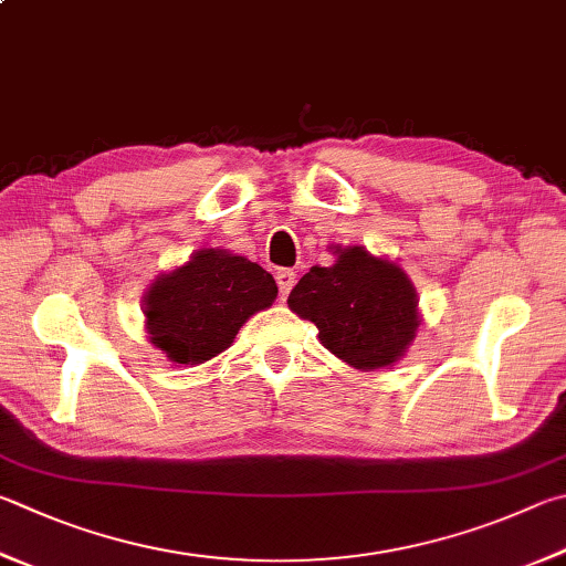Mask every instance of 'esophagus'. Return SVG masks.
<instances>
[{
	"label": "esophagus",
	"mask_w": 566,
	"mask_h": 566,
	"mask_svg": "<svg viewBox=\"0 0 566 566\" xmlns=\"http://www.w3.org/2000/svg\"><path fill=\"white\" fill-rule=\"evenodd\" d=\"M296 282V274L292 270H280L276 272V284H280V294L286 296L292 292V286Z\"/></svg>",
	"instance_id": "obj_1"
}]
</instances>
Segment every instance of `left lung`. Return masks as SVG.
Returning <instances> with one entry per match:
<instances>
[{
  "label": "left lung",
  "instance_id": "obj_1",
  "mask_svg": "<svg viewBox=\"0 0 566 566\" xmlns=\"http://www.w3.org/2000/svg\"><path fill=\"white\" fill-rule=\"evenodd\" d=\"M328 250L334 264L312 266L286 304L318 328L324 348L356 371L394 366L420 326L413 282L398 262L361 244Z\"/></svg>",
  "mask_w": 566,
  "mask_h": 566
}]
</instances>
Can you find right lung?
Returning <instances> with one entry per match:
<instances>
[{"label": "right lung", "mask_w": 566, "mask_h": 566, "mask_svg": "<svg viewBox=\"0 0 566 566\" xmlns=\"http://www.w3.org/2000/svg\"><path fill=\"white\" fill-rule=\"evenodd\" d=\"M274 300V276L260 264L230 250L202 248L150 282L143 296L148 342L170 364L198 366L232 346L242 324Z\"/></svg>", "instance_id": "obj_1"}]
</instances>
